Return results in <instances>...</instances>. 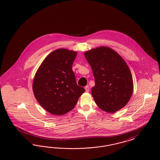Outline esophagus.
<instances>
[{"label": "esophagus", "instance_id": "1", "mask_svg": "<svg viewBox=\"0 0 160 160\" xmlns=\"http://www.w3.org/2000/svg\"><path fill=\"white\" fill-rule=\"evenodd\" d=\"M84 89H85V91H86V92H88L89 91V86H85Z\"/></svg>", "mask_w": 160, "mask_h": 160}]
</instances>
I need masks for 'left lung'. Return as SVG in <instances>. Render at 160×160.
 I'll return each mask as SVG.
<instances>
[{
	"mask_svg": "<svg viewBox=\"0 0 160 160\" xmlns=\"http://www.w3.org/2000/svg\"><path fill=\"white\" fill-rule=\"evenodd\" d=\"M91 67L95 85L92 95L99 108L113 113L125 106L133 92V80L125 61L114 50L106 46L84 53Z\"/></svg>",
	"mask_w": 160,
	"mask_h": 160,
	"instance_id": "left-lung-1",
	"label": "left lung"
}]
</instances>
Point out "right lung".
Listing matches in <instances>:
<instances>
[{"instance_id":"right-lung-1","label":"right lung","mask_w":160,"mask_h":160,"mask_svg":"<svg viewBox=\"0 0 160 160\" xmlns=\"http://www.w3.org/2000/svg\"><path fill=\"white\" fill-rule=\"evenodd\" d=\"M77 54L66 48L54 50L46 57L35 75L32 84L35 97L51 114H66L85 92L77 84L72 69Z\"/></svg>"}]
</instances>
